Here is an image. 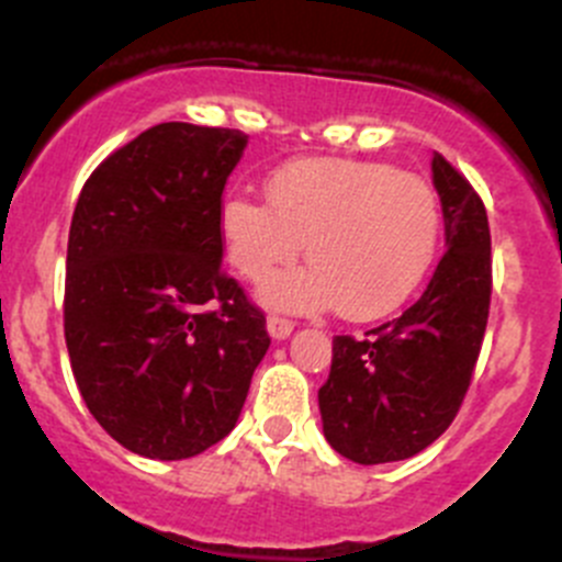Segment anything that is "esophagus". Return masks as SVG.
<instances>
[{
  "instance_id": "esophagus-1",
  "label": "esophagus",
  "mask_w": 562,
  "mask_h": 562,
  "mask_svg": "<svg viewBox=\"0 0 562 562\" xmlns=\"http://www.w3.org/2000/svg\"><path fill=\"white\" fill-rule=\"evenodd\" d=\"M266 328H269V334L274 339H285V337H291L293 321H288V317H282V315H269Z\"/></svg>"
}]
</instances>
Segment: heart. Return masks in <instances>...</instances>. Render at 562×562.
Returning <instances> with one entry per match:
<instances>
[{
    "label": "heart",
    "mask_w": 562,
    "mask_h": 562,
    "mask_svg": "<svg viewBox=\"0 0 562 562\" xmlns=\"http://www.w3.org/2000/svg\"><path fill=\"white\" fill-rule=\"evenodd\" d=\"M266 195L269 206L231 192L220 231L234 269L252 282L307 245L310 269L263 285L274 307L313 313L337 304L348 321H378L418 291L438 258L443 209L422 176L383 162L296 160L269 176Z\"/></svg>",
    "instance_id": "heart-1"
}]
</instances>
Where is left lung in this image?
<instances>
[{"label": "left lung", "instance_id": "left-lung-1", "mask_svg": "<svg viewBox=\"0 0 562 562\" xmlns=\"http://www.w3.org/2000/svg\"><path fill=\"white\" fill-rule=\"evenodd\" d=\"M432 181L449 249L427 291L361 339L334 337L331 372L317 391L323 435L359 464L396 462L435 443L462 407L484 342L492 296L484 201L438 151Z\"/></svg>", "mask_w": 562, "mask_h": 562}]
</instances>
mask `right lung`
<instances>
[{"label": "right lung", "mask_w": 562, "mask_h": 562, "mask_svg": "<svg viewBox=\"0 0 562 562\" xmlns=\"http://www.w3.org/2000/svg\"><path fill=\"white\" fill-rule=\"evenodd\" d=\"M241 130L162 122L83 184L67 239L65 339L116 443L187 459L236 427L269 350L263 310L220 266V206Z\"/></svg>", "instance_id": "obj_1"}]
</instances>
